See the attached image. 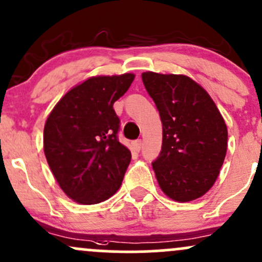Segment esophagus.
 I'll use <instances>...</instances> for the list:
<instances>
[{
  "label": "esophagus",
  "mask_w": 262,
  "mask_h": 262,
  "mask_svg": "<svg viewBox=\"0 0 262 262\" xmlns=\"http://www.w3.org/2000/svg\"><path fill=\"white\" fill-rule=\"evenodd\" d=\"M133 148L136 149L137 151L140 150V148H142V139H137L133 142Z\"/></svg>",
  "instance_id": "34e87169"
}]
</instances>
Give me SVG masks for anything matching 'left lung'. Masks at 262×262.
<instances>
[{"label":"left lung","mask_w":262,"mask_h":262,"mask_svg":"<svg viewBox=\"0 0 262 262\" xmlns=\"http://www.w3.org/2000/svg\"><path fill=\"white\" fill-rule=\"evenodd\" d=\"M142 79L163 124L162 150L151 163L160 189L182 203L198 199L214 185L225 159V120L189 77L145 72Z\"/></svg>","instance_id":"1"}]
</instances>
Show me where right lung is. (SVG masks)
Instances as JSON below:
<instances>
[{
  "mask_svg": "<svg viewBox=\"0 0 262 262\" xmlns=\"http://www.w3.org/2000/svg\"><path fill=\"white\" fill-rule=\"evenodd\" d=\"M134 74L92 77L72 88L51 112L43 132L46 159L61 189L77 203L107 200L120 188L132 154L118 140L113 104Z\"/></svg>",
  "mask_w": 262,
  "mask_h": 262,
  "instance_id": "obj_1",
  "label": "right lung"
}]
</instances>
